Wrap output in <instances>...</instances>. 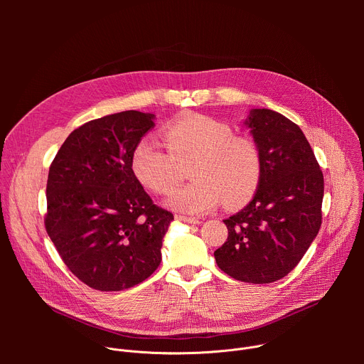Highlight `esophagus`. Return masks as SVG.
<instances>
[{
    "mask_svg": "<svg viewBox=\"0 0 364 364\" xmlns=\"http://www.w3.org/2000/svg\"><path fill=\"white\" fill-rule=\"evenodd\" d=\"M176 219L177 220H181V222H186V223H191V225H198L200 222L196 219V218H188V216H181V215H178V216H176Z\"/></svg>",
    "mask_w": 364,
    "mask_h": 364,
    "instance_id": "1",
    "label": "esophagus"
}]
</instances>
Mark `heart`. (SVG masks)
Here are the masks:
<instances>
[{
    "label": "heart",
    "instance_id": "b5f03b06",
    "mask_svg": "<svg viewBox=\"0 0 364 364\" xmlns=\"http://www.w3.org/2000/svg\"><path fill=\"white\" fill-rule=\"evenodd\" d=\"M168 149L152 138H142L132 151L131 167L138 181L157 194H170L181 180V166L190 167L191 184L174 193L167 204L173 210L201 215L225 205L240 207L252 200L262 178V157L257 144L235 135L223 122L190 115L166 125Z\"/></svg>",
    "mask_w": 364,
    "mask_h": 364
}]
</instances>
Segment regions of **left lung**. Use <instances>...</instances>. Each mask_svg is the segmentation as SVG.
<instances>
[{"mask_svg":"<svg viewBox=\"0 0 364 364\" xmlns=\"http://www.w3.org/2000/svg\"><path fill=\"white\" fill-rule=\"evenodd\" d=\"M262 157V178L252 201L225 219L228 240L215 252L218 267L249 284L288 275L321 228L324 177L301 128L271 109L245 121Z\"/></svg>","mask_w":364,"mask_h":364,"instance_id":"left-lung-1","label":"left lung"}]
</instances>
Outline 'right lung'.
Instances as JSON below:
<instances>
[{"label":"right lung","mask_w":364,"mask_h":364,"mask_svg":"<svg viewBox=\"0 0 364 364\" xmlns=\"http://www.w3.org/2000/svg\"><path fill=\"white\" fill-rule=\"evenodd\" d=\"M154 115L125 111L89 121L58 151L44 226L69 271L97 291H122L161 264L173 213L155 205L131 167Z\"/></svg>","instance_id":"right-lung-1"}]
</instances>
